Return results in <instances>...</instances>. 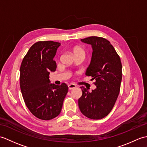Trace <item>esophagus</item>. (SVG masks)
<instances>
[{"mask_svg":"<svg viewBox=\"0 0 147 147\" xmlns=\"http://www.w3.org/2000/svg\"><path fill=\"white\" fill-rule=\"evenodd\" d=\"M68 88H69V90H73V89L76 88V85H74V84L71 83V84H70V85H68Z\"/></svg>","mask_w":147,"mask_h":147,"instance_id":"34e87169","label":"esophagus"}]
</instances>
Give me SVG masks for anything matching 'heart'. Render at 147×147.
I'll return each instance as SVG.
<instances>
[{
    "mask_svg": "<svg viewBox=\"0 0 147 147\" xmlns=\"http://www.w3.org/2000/svg\"><path fill=\"white\" fill-rule=\"evenodd\" d=\"M73 52H74V54L75 55V56L80 54L85 55V52H84L83 49L82 48L80 47H75L73 49Z\"/></svg>",
    "mask_w": 147,
    "mask_h": 147,
    "instance_id": "b5f03b06",
    "label": "heart"
}]
</instances>
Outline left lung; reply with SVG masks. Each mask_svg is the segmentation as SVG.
I'll use <instances>...</instances> for the list:
<instances>
[{
	"mask_svg": "<svg viewBox=\"0 0 147 147\" xmlns=\"http://www.w3.org/2000/svg\"><path fill=\"white\" fill-rule=\"evenodd\" d=\"M81 41L91 45L93 49L91 62L86 76L95 80L96 89L90 92L81 87L82 96L78 100L82 113L92 119H100L110 113L120 92L122 64L120 57L107 39L90 36Z\"/></svg>",
	"mask_w": 147,
	"mask_h": 147,
	"instance_id": "8db88e82",
	"label": "left lung"
}]
</instances>
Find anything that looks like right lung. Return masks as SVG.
<instances>
[{"instance_id": "1", "label": "right lung", "mask_w": 147, "mask_h": 147, "mask_svg": "<svg viewBox=\"0 0 147 147\" xmlns=\"http://www.w3.org/2000/svg\"><path fill=\"white\" fill-rule=\"evenodd\" d=\"M61 43L40 41L31 47L20 67V88L24 101L33 115L51 120L61 113L68 92L65 83H50L49 74L57 67L54 57Z\"/></svg>"}]
</instances>
